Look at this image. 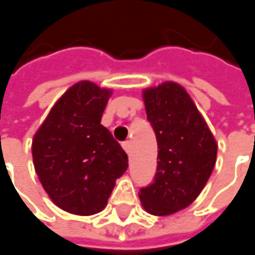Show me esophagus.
<instances>
[{
    "label": "esophagus",
    "instance_id": "obj_1",
    "mask_svg": "<svg viewBox=\"0 0 255 255\" xmlns=\"http://www.w3.org/2000/svg\"><path fill=\"white\" fill-rule=\"evenodd\" d=\"M123 148H124V151H126L128 155H131V142H129V141L123 142Z\"/></svg>",
    "mask_w": 255,
    "mask_h": 255
}]
</instances>
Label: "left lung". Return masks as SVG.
<instances>
[{
  "label": "left lung",
  "mask_w": 255,
  "mask_h": 255,
  "mask_svg": "<svg viewBox=\"0 0 255 255\" xmlns=\"http://www.w3.org/2000/svg\"><path fill=\"white\" fill-rule=\"evenodd\" d=\"M146 119L158 142L154 182L139 190L144 209L168 216L188 207L215 168L217 144L186 90L173 82L145 89Z\"/></svg>",
  "instance_id": "obj_1"
}]
</instances>
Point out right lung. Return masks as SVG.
Listing matches in <instances>:
<instances>
[{
	"label": "right lung",
	"mask_w": 255,
	"mask_h": 255,
	"mask_svg": "<svg viewBox=\"0 0 255 255\" xmlns=\"http://www.w3.org/2000/svg\"><path fill=\"white\" fill-rule=\"evenodd\" d=\"M111 90L92 82L73 84L52 107L32 141L36 175L52 202L73 215L101 212L128 156L101 116Z\"/></svg>",
	"instance_id": "right-lung-1"
}]
</instances>
